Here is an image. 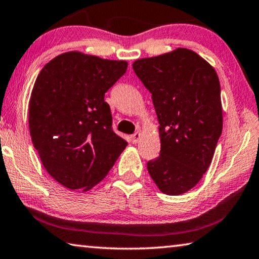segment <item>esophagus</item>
I'll return each instance as SVG.
<instances>
[{"instance_id": "esophagus-1", "label": "esophagus", "mask_w": 259, "mask_h": 259, "mask_svg": "<svg viewBox=\"0 0 259 259\" xmlns=\"http://www.w3.org/2000/svg\"><path fill=\"white\" fill-rule=\"evenodd\" d=\"M141 133H135L133 136H131V141H133L134 144H137V143L139 142V139H141Z\"/></svg>"}]
</instances>
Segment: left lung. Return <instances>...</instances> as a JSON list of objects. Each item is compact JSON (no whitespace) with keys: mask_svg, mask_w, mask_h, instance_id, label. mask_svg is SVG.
<instances>
[{"mask_svg":"<svg viewBox=\"0 0 259 259\" xmlns=\"http://www.w3.org/2000/svg\"><path fill=\"white\" fill-rule=\"evenodd\" d=\"M133 68L152 94L159 121L160 155L147 170L163 194H184L210 167L223 131L218 75L187 48L136 60Z\"/></svg>","mask_w":259,"mask_h":259,"instance_id":"1","label":"left lung"}]
</instances>
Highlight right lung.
<instances>
[{"label": "right lung", "mask_w": 259, "mask_h": 259, "mask_svg": "<svg viewBox=\"0 0 259 259\" xmlns=\"http://www.w3.org/2000/svg\"><path fill=\"white\" fill-rule=\"evenodd\" d=\"M126 68V61L68 52L36 77L28 102L30 135L45 169L63 187L92 189L128 145L113 131L105 101Z\"/></svg>", "instance_id": "right-lung-1"}]
</instances>
